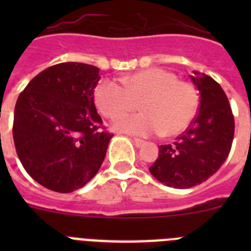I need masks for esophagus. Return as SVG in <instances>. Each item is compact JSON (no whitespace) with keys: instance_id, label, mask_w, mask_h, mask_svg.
Listing matches in <instances>:
<instances>
[{"instance_id":"34e87169","label":"esophagus","mask_w":251,"mask_h":251,"mask_svg":"<svg viewBox=\"0 0 251 251\" xmlns=\"http://www.w3.org/2000/svg\"><path fill=\"white\" fill-rule=\"evenodd\" d=\"M133 142H134V145H136L137 147H142V146L146 143L143 139H139V138H133Z\"/></svg>"}]
</instances>
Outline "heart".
I'll use <instances>...</instances> for the list:
<instances>
[{
  "mask_svg": "<svg viewBox=\"0 0 251 251\" xmlns=\"http://www.w3.org/2000/svg\"><path fill=\"white\" fill-rule=\"evenodd\" d=\"M123 85L114 80H103L94 90V101L106 118L121 119L114 128L136 136L161 133L175 137L187 129L199 106V94L191 83L179 80L174 72L150 68L123 77ZM142 113L124 114L136 109Z\"/></svg>",
  "mask_w": 251,
  "mask_h": 251,
  "instance_id": "1",
  "label": "heart"
}]
</instances>
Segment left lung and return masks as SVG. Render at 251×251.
Returning a JSON list of instances; mask_svg holds the SVG:
<instances>
[{
  "mask_svg": "<svg viewBox=\"0 0 251 251\" xmlns=\"http://www.w3.org/2000/svg\"><path fill=\"white\" fill-rule=\"evenodd\" d=\"M191 80L200 92L199 113L174 145L159 146L150 172L175 188L200 185L223 166L231 150L235 122L229 99L220 84L194 72Z\"/></svg>",
  "mask_w": 251,
  "mask_h": 251,
  "instance_id": "left-lung-1",
  "label": "left lung"
}]
</instances>
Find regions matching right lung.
I'll list each match as a JSON object with an SVG mask.
<instances>
[{
    "instance_id": "1",
    "label": "right lung",
    "mask_w": 251,
    "mask_h": 251,
    "mask_svg": "<svg viewBox=\"0 0 251 251\" xmlns=\"http://www.w3.org/2000/svg\"><path fill=\"white\" fill-rule=\"evenodd\" d=\"M97 66L61 63L45 69L19 95L13 142L22 166L52 191L68 194L97 175L113 134L94 105Z\"/></svg>"
}]
</instances>
